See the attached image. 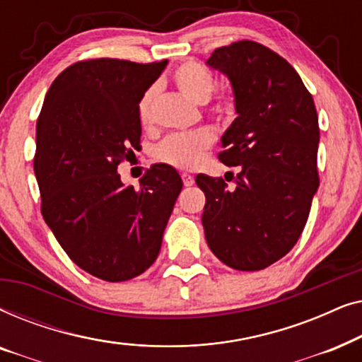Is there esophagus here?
Segmentation results:
<instances>
[{
    "instance_id": "esophagus-1",
    "label": "esophagus",
    "mask_w": 362,
    "mask_h": 362,
    "mask_svg": "<svg viewBox=\"0 0 362 362\" xmlns=\"http://www.w3.org/2000/svg\"><path fill=\"white\" fill-rule=\"evenodd\" d=\"M181 177H182V182H185V186H192V185H194V177H192L191 175H187V173H182Z\"/></svg>"
}]
</instances>
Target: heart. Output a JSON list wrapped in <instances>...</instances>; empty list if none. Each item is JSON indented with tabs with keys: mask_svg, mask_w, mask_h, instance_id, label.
Listing matches in <instances>:
<instances>
[{
	"mask_svg": "<svg viewBox=\"0 0 362 362\" xmlns=\"http://www.w3.org/2000/svg\"><path fill=\"white\" fill-rule=\"evenodd\" d=\"M175 83L180 88L182 95L189 98L194 103L209 102L216 88V76L209 69L199 66L196 62H186L177 67L175 72ZM156 100V87H148L138 102V118H140L143 127H150L153 123V108ZM232 110V100L224 98L216 107V113L227 115ZM214 138L209 132H196V133H177L163 140L156 146L155 156L158 160L181 170H189L201 163L202 156L207 148L212 145Z\"/></svg>",
	"mask_w": 362,
	"mask_h": 362,
	"instance_id": "heart-1",
	"label": "heart"
}]
</instances>
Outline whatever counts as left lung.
<instances>
[{
	"mask_svg": "<svg viewBox=\"0 0 362 362\" xmlns=\"http://www.w3.org/2000/svg\"><path fill=\"white\" fill-rule=\"evenodd\" d=\"M206 64L232 83L237 118L219 160L240 166L234 191L222 177L196 176L206 240L230 269L262 270L293 249L320 186L316 107L298 72L259 42L217 47Z\"/></svg>",
	"mask_w": 362,
	"mask_h": 362,
	"instance_id": "left-lung-1",
	"label": "left lung"
}]
</instances>
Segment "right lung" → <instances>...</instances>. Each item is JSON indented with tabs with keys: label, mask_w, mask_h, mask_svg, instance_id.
Instances as JSON below:
<instances>
[{
	"label": "right lung",
	"mask_w": 362,
	"mask_h": 362,
	"mask_svg": "<svg viewBox=\"0 0 362 362\" xmlns=\"http://www.w3.org/2000/svg\"><path fill=\"white\" fill-rule=\"evenodd\" d=\"M166 64L76 62L56 77L39 113L34 173L42 217L74 264L100 280L150 269L182 189L165 163L153 165L138 189L117 173L140 148L138 102Z\"/></svg>",
	"instance_id": "right-lung-1"
}]
</instances>
